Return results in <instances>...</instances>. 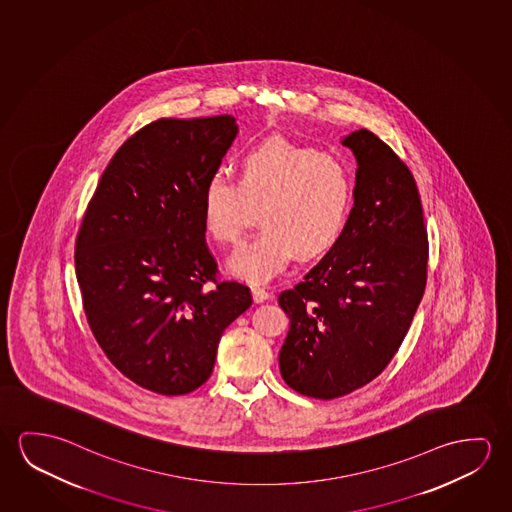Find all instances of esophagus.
<instances>
[{
	"label": "esophagus",
	"instance_id": "obj_1",
	"mask_svg": "<svg viewBox=\"0 0 512 512\" xmlns=\"http://www.w3.org/2000/svg\"><path fill=\"white\" fill-rule=\"evenodd\" d=\"M252 294L253 299H255V303H262V301H266V299L271 298L269 291H266L264 287H259V285L252 287Z\"/></svg>",
	"mask_w": 512,
	"mask_h": 512
}]
</instances>
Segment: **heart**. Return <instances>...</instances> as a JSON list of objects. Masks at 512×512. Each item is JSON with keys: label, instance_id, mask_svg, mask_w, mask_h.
Here are the masks:
<instances>
[{"label": "heart", "instance_id": "heart-1", "mask_svg": "<svg viewBox=\"0 0 512 512\" xmlns=\"http://www.w3.org/2000/svg\"><path fill=\"white\" fill-rule=\"evenodd\" d=\"M237 166V181L213 172L202 189L204 225L218 243H236L260 207L262 228L228 260L232 275L266 282L294 253L312 259L344 236L356 195L346 159L271 136L244 149Z\"/></svg>", "mask_w": 512, "mask_h": 512}]
</instances>
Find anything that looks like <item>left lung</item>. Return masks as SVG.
<instances>
[{
	"instance_id": "1",
	"label": "left lung",
	"mask_w": 512,
	"mask_h": 512,
	"mask_svg": "<svg viewBox=\"0 0 512 512\" xmlns=\"http://www.w3.org/2000/svg\"><path fill=\"white\" fill-rule=\"evenodd\" d=\"M358 163L349 225L339 243L280 292L291 319L278 354L285 383L337 399L378 378L424 296L429 243L417 182L367 129L342 140Z\"/></svg>"
}]
</instances>
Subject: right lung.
<instances>
[{"label":"right lung","instance_id":"right-lung-1","mask_svg":"<svg viewBox=\"0 0 512 512\" xmlns=\"http://www.w3.org/2000/svg\"><path fill=\"white\" fill-rule=\"evenodd\" d=\"M237 134L236 118H159L111 158L76 239L90 330L115 367L161 395L197 390L221 335L252 305L220 282L205 243L202 189Z\"/></svg>","mask_w":512,"mask_h":512}]
</instances>
